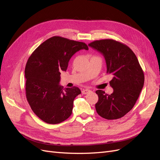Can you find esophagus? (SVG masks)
<instances>
[{
    "mask_svg": "<svg viewBox=\"0 0 160 160\" xmlns=\"http://www.w3.org/2000/svg\"><path fill=\"white\" fill-rule=\"evenodd\" d=\"M91 91L90 89H83V91H82V93L83 94H88L89 93H90Z\"/></svg>",
    "mask_w": 160,
    "mask_h": 160,
    "instance_id": "1",
    "label": "esophagus"
}]
</instances>
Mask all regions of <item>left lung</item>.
Instances as JSON below:
<instances>
[{"label": "left lung", "mask_w": 160, "mask_h": 160, "mask_svg": "<svg viewBox=\"0 0 160 160\" xmlns=\"http://www.w3.org/2000/svg\"><path fill=\"white\" fill-rule=\"evenodd\" d=\"M88 45L103 55L107 73L113 76L109 81L112 93L95 91L99 97L97 112L106 119L122 118L133 108L143 87L144 74L138 58L127 45L113 39L95 41Z\"/></svg>", "instance_id": "left-lung-1"}]
</instances>
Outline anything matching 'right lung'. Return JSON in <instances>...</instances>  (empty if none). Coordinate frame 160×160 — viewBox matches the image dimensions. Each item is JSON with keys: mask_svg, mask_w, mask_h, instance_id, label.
Listing matches in <instances>:
<instances>
[{"mask_svg": "<svg viewBox=\"0 0 160 160\" xmlns=\"http://www.w3.org/2000/svg\"><path fill=\"white\" fill-rule=\"evenodd\" d=\"M85 42L55 36L43 42L28 58L25 67L27 99L34 113L43 122L57 124L68 119L73 101L81 90L60 85L61 71H66L71 57Z\"/></svg>", "mask_w": 160, "mask_h": 160, "instance_id": "1", "label": "right lung"}]
</instances>
